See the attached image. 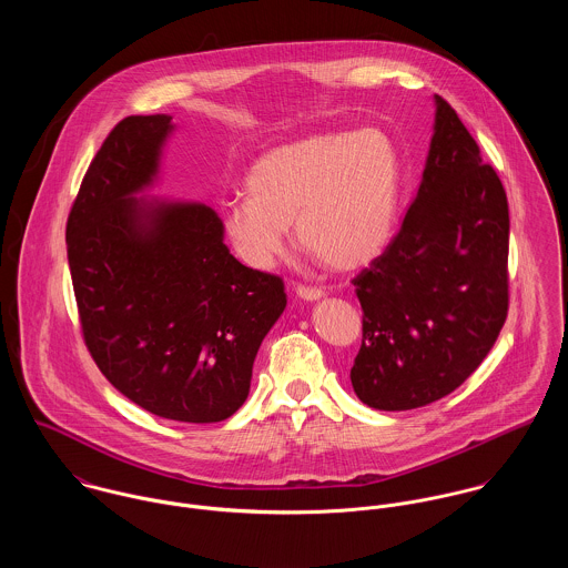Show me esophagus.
Segmentation results:
<instances>
[{"label":"esophagus","mask_w":568,"mask_h":568,"mask_svg":"<svg viewBox=\"0 0 568 568\" xmlns=\"http://www.w3.org/2000/svg\"><path fill=\"white\" fill-rule=\"evenodd\" d=\"M296 294H298L303 301H310V303L320 301V298L324 296V292H322V290H317V287H307V285H296Z\"/></svg>","instance_id":"34e87169"}]
</instances>
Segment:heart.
Instances as JSON below:
<instances>
[{"mask_svg":"<svg viewBox=\"0 0 568 568\" xmlns=\"http://www.w3.org/2000/svg\"><path fill=\"white\" fill-rule=\"evenodd\" d=\"M248 193L226 202L224 233L256 270L285 253L290 224L305 253L337 272L371 263L387 244L400 185L394 141L378 128L326 130L263 154Z\"/></svg>","mask_w":568,"mask_h":568,"instance_id":"obj_1","label":"heart"}]
</instances>
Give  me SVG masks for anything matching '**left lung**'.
<instances>
[{"instance_id": "8db88e82", "label": "left lung", "mask_w": 568, "mask_h": 568, "mask_svg": "<svg viewBox=\"0 0 568 568\" xmlns=\"http://www.w3.org/2000/svg\"><path fill=\"white\" fill-rule=\"evenodd\" d=\"M507 248L504 185L436 95L418 195L387 248L353 278L364 337L351 381L362 403L416 409L479 368L507 317Z\"/></svg>"}]
</instances>
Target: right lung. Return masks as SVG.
I'll return each mask as SVG.
<instances>
[{"label":"right lung","instance_id":"obj_1","mask_svg":"<svg viewBox=\"0 0 568 568\" xmlns=\"http://www.w3.org/2000/svg\"><path fill=\"white\" fill-rule=\"evenodd\" d=\"M170 115H130L91 161L67 220L84 344L126 398L179 423H220L248 398L281 317V276L242 265L217 213L134 197L159 172Z\"/></svg>","mask_w":568,"mask_h":568}]
</instances>
